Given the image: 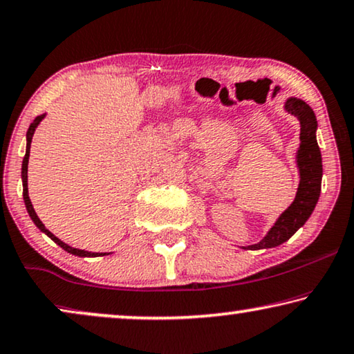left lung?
<instances>
[{
  "label": "left lung",
  "mask_w": 354,
  "mask_h": 354,
  "mask_svg": "<svg viewBox=\"0 0 354 354\" xmlns=\"http://www.w3.org/2000/svg\"><path fill=\"white\" fill-rule=\"evenodd\" d=\"M286 111L300 120V149L297 152L300 184H298L295 201L292 202V205L277 218L274 226L263 237V241L255 245L243 247L247 250L277 247L288 241L311 216L321 194L322 157L316 141L317 122L315 112L305 101L297 97L287 99Z\"/></svg>",
  "instance_id": "obj_1"
}]
</instances>
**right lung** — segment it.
<instances>
[{
  "label": "right lung",
  "instance_id": "add662e5",
  "mask_svg": "<svg viewBox=\"0 0 354 354\" xmlns=\"http://www.w3.org/2000/svg\"><path fill=\"white\" fill-rule=\"evenodd\" d=\"M44 118V115H38L37 118H35L32 125L28 127V131H27V151H26V157H24V162H22V184H24V202H26V207H27V212L30 218H32L35 225H37V227L39 229V231L46 234L48 237H51L54 242L57 243L59 247H62L64 250L72 253V255H77V257H102V255H109V253H93V252H86V250H80V248H73L71 245H67V243H64L61 239H57L56 236L51 231H48L46 227H44V225L41 223V220L37 216V213H35L33 210V205L32 202H30V197H28V186H27V171H28V157H30V144H32V138H33V133L35 129H37V127L39 125V122H41Z\"/></svg>",
  "mask_w": 354,
  "mask_h": 354
}]
</instances>
